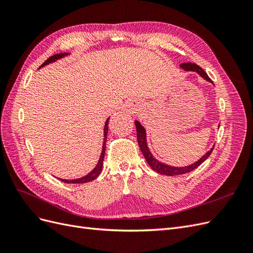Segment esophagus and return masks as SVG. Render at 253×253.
Returning <instances> with one entry per match:
<instances>
[{
    "label": "esophagus",
    "mask_w": 253,
    "mask_h": 253,
    "mask_svg": "<svg viewBox=\"0 0 253 253\" xmlns=\"http://www.w3.org/2000/svg\"><path fill=\"white\" fill-rule=\"evenodd\" d=\"M127 109H128V108H127ZM129 110H131V109H128V110H127V111H129Z\"/></svg>",
    "instance_id": "obj_1"
}]
</instances>
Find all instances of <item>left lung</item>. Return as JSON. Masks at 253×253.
<instances>
[{"instance_id": "1", "label": "left lung", "mask_w": 253, "mask_h": 253, "mask_svg": "<svg viewBox=\"0 0 253 253\" xmlns=\"http://www.w3.org/2000/svg\"><path fill=\"white\" fill-rule=\"evenodd\" d=\"M179 66L182 68L183 71H186V72L197 73L206 81L211 82L213 84L211 79L208 77V75H207L204 72L203 68L198 66L197 64H195V63H181ZM135 126H136V131H137V141H138V145H139V148H140V150L142 152V154H143L145 160H147L148 165L151 167V169H153L155 172H157L159 174L167 175V176H174V175L186 174V173H189L191 171H193L194 169H196L198 166H201L205 162V160L210 156V154H211L213 149H214V145H213V147L209 151H207L206 154H204L200 159L197 160V162L191 164L189 166L174 167V166L167 165L165 163L159 162V160L156 159L154 157V155L152 154V152L150 151V148H149V145H148L147 131H145L144 126H141V124H140L138 120H135Z\"/></svg>"}]
</instances>
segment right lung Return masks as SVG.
I'll return each mask as SVG.
<instances>
[{
	"mask_svg": "<svg viewBox=\"0 0 253 253\" xmlns=\"http://www.w3.org/2000/svg\"><path fill=\"white\" fill-rule=\"evenodd\" d=\"M70 55H71L70 52H61V53H57V55H53L50 58H48L46 61H45V62L40 66V68L46 66V65H48L50 63L56 62V61L61 60L62 58H64L66 56H70ZM109 120H110V117L106 119L105 124H104V128H103V137H104V138H103V143H102V150H101V154H100V157H99V160H98L96 167L89 173L82 176V177H80V178H76V179H63V178H60L61 180L64 181V182H67V183H85V182L94 180L95 178L98 177L99 174H100V172L102 170V166H103V158H104V154H105L106 135H108V131H109Z\"/></svg>",
	"mask_w": 253,
	"mask_h": 253,
	"instance_id": "1",
	"label": "right lung"
}]
</instances>
